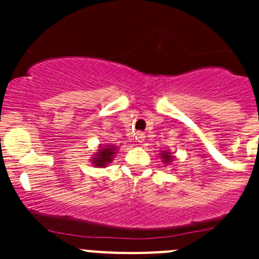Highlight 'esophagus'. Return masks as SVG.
Listing matches in <instances>:
<instances>
[{"label":"esophagus","mask_w":259,"mask_h":259,"mask_svg":"<svg viewBox=\"0 0 259 259\" xmlns=\"http://www.w3.org/2000/svg\"><path fill=\"white\" fill-rule=\"evenodd\" d=\"M137 140L138 143H143L145 140V134L144 133H137Z\"/></svg>","instance_id":"obj_1"}]
</instances>
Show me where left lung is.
<instances>
[{"label": "left lung", "mask_w": 259, "mask_h": 259, "mask_svg": "<svg viewBox=\"0 0 259 259\" xmlns=\"http://www.w3.org/2000/svg\"><path fill=\"white\" fill-rule=\"evenodd\" d=\"M160 158L163 159V163H165V164L173 163V160H174L173 154H171L170 151H168V150H163V151H161V153H160Z\"/></svg>", "instance_id": "left-lung-1"}]
</instances>
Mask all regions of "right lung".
Wrapping results in <instances>:
<instances>
[{
    "instance_id": "1",
    "label": "right lung",
    "mask_w": 259,
    "mask_h": 259,
    "mask_svg": "<svg viewBox=\"0 0 259 259\" xmlns=\"http://www.w3.org/2000/svg\"><path fill=\"white\" fill-rule=\"evenodd\" d=\"M117 148L115 145H101L99 146V149L96 150V154H94L93 159H91V163L94 164V166L96 168H105L108 164H110L113 161L115 154H116Z\"/></svg>"
}]
</instances>
